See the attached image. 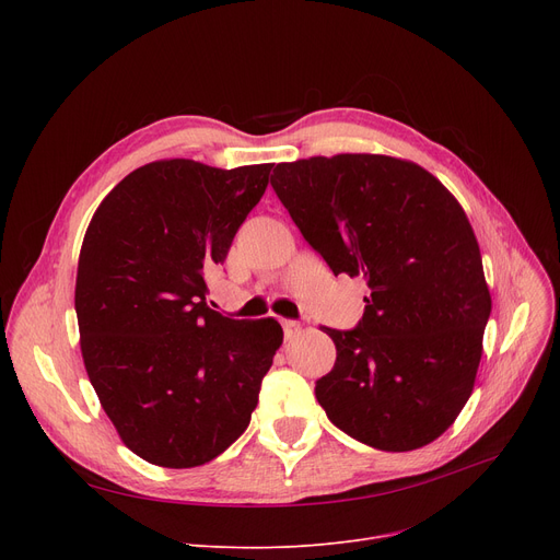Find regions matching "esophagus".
<instances>
[{"label": "esophagus", "mask_w": 560, "mask_h": 560, "mask_svg": "<svg viewBox=\"0 0 560 560\" xmlns=\"http://www.w3.org/2000/svg\"><path fill=\"white\" fill-rule=\"evenodd\" d=\"M281 325H283V334H285V340L295 338V336L302 331V325H300L298 319H283Z\"/></svg>", "instance_id": "34e87169"}]
</instances>
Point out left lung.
I'll return each mask as SVG.
<instances>
[{
    "label": "left lung",
    "mask_w": 560,
    "mask_h": 560,
    "mask_svg": "<svg viewBox=\"0 0 560 560\" xmlns=\"http://www.w3.org/2000/svg\"><path fill=\"white\" fill-rule=\"evenodd\" d=\"M334 275L363 277L357 329H325L334 370L315 384L359 443L410 452L443 435L472 395L490 317L477 235L424 167L381 154L279 163L270 179Z\"/></svg>",
    "instance_id": "1"
}]
</instances>
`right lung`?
Masks as SVG:
<instances>
[{
    "label": "right lung",
    "mask_w": 560,
    "mask_h": 560,
    "mask_svg": "<svg viewBox=\"0 0 560 560\" xmlns=\"http://www.w3.org/2000/svg\"><path fill=\"white\" fill-rule=\"evenodd\" d=\"M270 170L147 163L88 224L74 288L81 357L108 420L147 463H209L252 420L281 325L209 308L203 277L224 262Z\"/></svg>",
    "instance_id": "obj_1"
}]
</instances>
